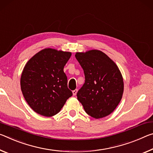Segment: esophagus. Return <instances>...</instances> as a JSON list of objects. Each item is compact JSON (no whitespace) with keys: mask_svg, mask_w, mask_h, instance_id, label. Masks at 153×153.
<instances>
[{"mask_svg":"<svg viewBox=\"0 0 153 153\" xmlns=\"http://www.w3.org/2000/svg\"><path fill=\"white\" fill-rule=\"evenodd\" d=\"M77 92H78V89H74V90H73V91H72V94H73V96H76V94H77Z\"/></svg>","mask_w":153,"mask_h":153,"instance_id":"esophagus-1","label":"esophagus"}]
</instances>
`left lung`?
Segmentation results:
<instances>
[{"label":"left lung","mask_w":153,"mask_h":153,"mask_svg":"<svg viewBox=\"0 0 153 153\" xmlns=\"http://www.w3.org/2000/svg\"><path fill=\"white\" fill-rule=\"evenodd\" d=\"M75 57L85 74V83L76 96L85 111L95 119L106 117L118 106L124 84L118 66L103 52L91 50Z\"/></svg>","instance_id":"8db88e82"}]
</instances>
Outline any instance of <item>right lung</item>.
Returning a JSON list of instances; mask_svg holds the SVG:
<instances>
[{
    "label": "right lung",
    "instance_id": "1",
    "mask_svg": "<svg viewBox=\"0 0 153 153\" xmlns=\"http://www.w3.org/2000/svg\"><path fill=\"white\" fill-rule=\"evenodd\" d=\"M71 56V52L47 48L26 63L20 80L21 89L27 103L36 113L53 116L72 96L64 72Z\"/></svg>",
    "mask_w": 153,
    "mask_h": 153
}]
</instances>
